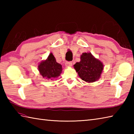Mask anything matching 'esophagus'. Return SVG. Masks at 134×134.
I'll list each match as a JSON object with an SVG mask.
<instances>
[{"label":"esophagus","mask_w":134,"mask_h":134,"mask_svg":"<svg viewBox=\"0 0 134 134\" xmlns=\"http://www.w3.org/2000/svg\"><path fill=\"white\" fill-rule=\"evenodd\" d=\"M65 65L66 67H71L72 65V63L71 62H68L65 63Z\"/></svg>","instance_id":"obj_1"}]
</instances>
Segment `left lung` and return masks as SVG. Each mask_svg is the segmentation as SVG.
<instances>
[{
	"label": "left lung",
	"instance_id": "1",
	"mask_svg": "<svg viewBox=\"0 0 134 134\" xmlns=\"http://www.w3.org/2000/svg\"><path fill=\"white\" fill-rule=\"evenodd\" d=\"M103 64L91 53H83L81 61L74 65L76 71L82 80L87 82H95L99 78L103 70Z\"/></svg>",
	"mask_w": 134,
	"mask_h": 134
}]
</instances>
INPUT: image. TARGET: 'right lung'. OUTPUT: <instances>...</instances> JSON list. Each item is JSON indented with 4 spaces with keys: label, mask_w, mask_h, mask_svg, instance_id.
Listing matches in <instances>:
<instances>
[{
    "label": "right lung",
    "mask_w": 134,
    "mask_h": 134,
    "mask_svg": "<svg viewBox=\"0 0 134 134\" xmlns=\"http://www.w3.org/2000/svg\"><path fill=\"white\" fill-rule=\"evenodd\" d=\"M38 70L43 78L52 80L58 77L62 71V66L57 63L52 53H50L46 60L42 62L38 65Z\"/></svg>",
    "instance_id": "obj_1"
}]
</instances>
